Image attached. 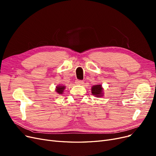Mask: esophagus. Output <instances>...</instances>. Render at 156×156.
Instances as JSON below:
<instances>
[{
    "label": "esophagus",
    "instance_id": "34e87169",
    "mask_svg": "<svg viewBox=\"0 0 156 156\" xmlns=\"http://www.w3.org/2000/svg\"><path fill=\"white\" fill-rule=\"evenodd\" d=\"M75 83H76V84H78V85H83L84 82L83 81H81V80H76Z\"/></svg>",
    "mask_w": 156,
    "mask_h": 156
}]
</instances>
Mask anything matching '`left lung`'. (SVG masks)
Instances as JSON below:
<instances>
[{"mask_svg": "<svg viewBox=\"0 0 156 156\" xmlns=\"http://www.w3.org/2000/svg\"><path fill=\"white\" fill-rule=\"evenodd\" d=\"M102 90L103 88L100 84H97V85L93 86L92 87V93L93 95L97 97H101L102 96Z\"/></svg>", "mask_w": 156, "mask_h": 156, "instance_id": "1", "label": "left lung"}]
</instances>
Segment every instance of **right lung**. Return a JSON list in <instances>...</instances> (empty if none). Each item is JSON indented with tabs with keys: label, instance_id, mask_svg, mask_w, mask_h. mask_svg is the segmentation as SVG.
I'll use <instances>...</instances> for the list:
<instances>
[{
	"label": "right lung",
	"instance_id": "add662e5",
	"mask_svg": "<svg viewBox=\"0 0 156 156\" xmlns=\"http://www.w3.org/2000/svg\"><path fill=\"white\" fill-rule=\"evenodd\" d=\"M65 88L64 86H58V87H56V92H58L60 94H62V92H64V90Z\"/></svg>",
	"mask_w": 156,
	"mask_h": 156
}]
</instances>
